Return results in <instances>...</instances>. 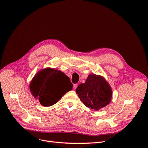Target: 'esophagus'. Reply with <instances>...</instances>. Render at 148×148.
<instances>
[{"mask_svg":"<svg viewBox=\"0 0 148 148\" xmlns=\"http://www.w3.org/2000/svg\"><path fill=\"white\" fill-rule=\"evenodd\" d=\"M77 86H78V84H73V89H77Z\"/></svg>","mask_w":148,"mask_h":148,"instance_id":"obj_1","label":"esophagus"}]
</instances>
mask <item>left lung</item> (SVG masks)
I'll use <instances>...</instances> for the list:
<instances>
[{
    "label": "left lung",
    "instance_id": "8db88e82",
    "mask_svg": "<svg viewBox=\"0 0 148 148\" xmlns=\"http://www.w3.org/2000/svg\"><path fill=\"white\" fill-rule=\"evenodd\" d=\"M76 92L85 106L96 111L108 105L112 97L110 84L102 76L96 74H89Z\"/></svg>",
    "mask_w": 148,
    "mask_h": 148
}]
</instances>
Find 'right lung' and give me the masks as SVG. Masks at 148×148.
<instances>
[{"label": "right lung", "instance_id": "right-lung-1", "mask_svg": "<svg viewBox=\"0 0 148 148\" xmlns=\"http://www.w3.org/2000/svg\"><path fill=\"white\" fill-rule=\"evenodd\" d=\"M72 88L73 84L64 72L50 67L40 70L29 84L31 95L44 107L54 105Z\"/></svg>", "mask_w": 148, "mask_h": 148}]
</instances>
